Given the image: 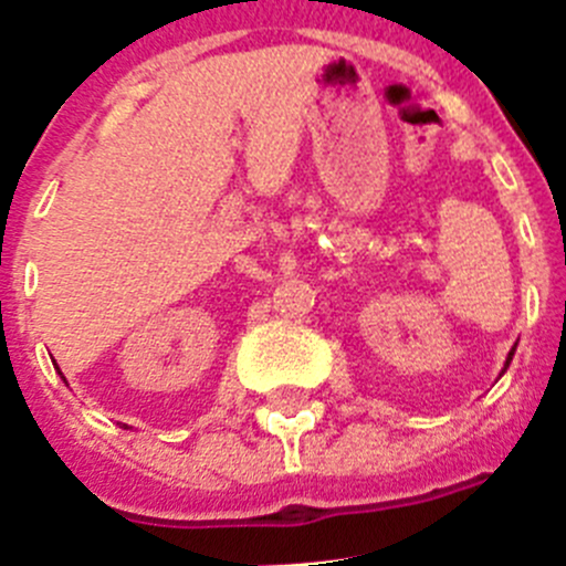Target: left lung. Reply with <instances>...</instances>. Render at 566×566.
Here are the masks:
<instances>
[{
	"instance_id": "left-lung-1",
	"label": "left lung",
	"mask_w": 566,
	"mask_h": 566,
	"mask_svg": "<svg viewBox=\"0 0 566 566\" xmlns=\"http://www.w3.org/2000/svg\"><path fill=\"white\" fill-rule=\"evenodd\" d=\"M514 350H517V345H514V348H512V350H509V356H506V365H503V370H506V367H509V365H512V356H514ZM503 370H501V373H503Z\"/></svg>"
}]
</instances>
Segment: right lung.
<instances>
[{
    "mask_svg": "<svg viewBox=\"0 0 566 566\" xmlns=\"http://www.w3.org/2000/svg\"><path fill=\"white\" fill-rule=\"evenodd\" d=\"M54 367H57V365H54ZM57 373H60V367H57ZM60 378H63V373H60Z\"/></svg>",
    "mask_w": 566,
    "mask_h": 566,
    "instance_id": "right-lung-1",
    "label": "right lung"
}]
</instances>
